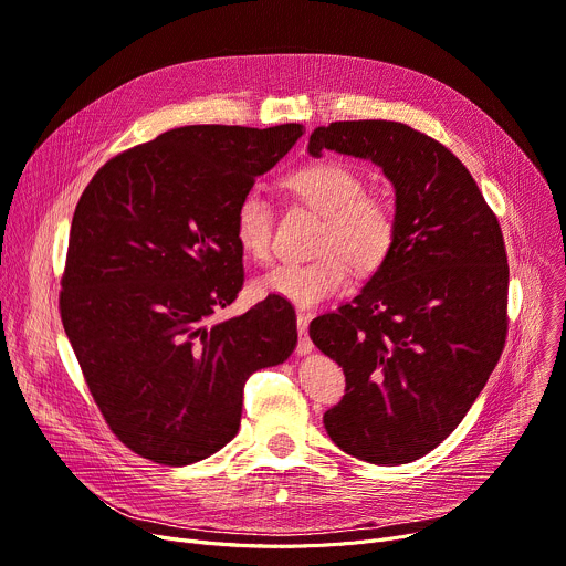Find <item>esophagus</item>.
Masks as SVG:
<instances>
[{
    "instance_id": "esophagus-1",
    "label": "esophagus",
    "mask_w": 566,
    "mask_h": 566,
    "mask_svg": "<svg viewBox=\"0 0 566 566\" xmlns=\"http://www.w3.org/2000/svg\"><path fill=\"white\" fill-rule=\"evenodd\" d=\"M307 325H310V316H307V314H298V335H301L298 353H301V355L312 353V342H310V337H307Z\"/></svg>"
}]
</instances>
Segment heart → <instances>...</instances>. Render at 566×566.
Returning a JSON list of instances; mask_svg holds the SVG:
<instances>
[{"mask_svg": "<svg viewBox=\"0 0 566 566\" xmlns=\"http://www.w3.org/2000/svg\"><path fill=\"white\" fill-rule=\"evenodd\" d=\"M284 186L325 216L316 241L321 256L277 263L254 282L259 293L312 310L348 289L350 263L360 273H376L390 259L399 235L397 213L390 201L365 195L367 181L358 169L337 160L312 163L291 171ZM273 201L259 188L245 190L233 211L238 245L250 259L268 261L273 254Z\"/></svg>", "mask_w": 566, "mask_h": 566, "instance_id": "b5f03b06", "label": "heart"}]
</instances>
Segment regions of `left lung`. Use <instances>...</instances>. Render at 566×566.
Listing matches in <instances>:
<instances>
[{
  "instance_id": "8db88e82",
  "label": "left lung",
  "mask_w": 566,
  "mask_h": 566,
  "mask_svg": "<svg viewBox=\"0 0 566 566\" xmlns=\"http://www.w3.org/2000/svg\"><path fill=\"white\" fill-rule=\"evenodd\" d=\"M325 148L371 160L390 178L399 235L360 295L310 325L346 376V395L323 424L355 459L410 463L461 424L502 355V231L465 165L420 130L335 122L310 137L312 156Z\"/></svg>"
}]
</instances>
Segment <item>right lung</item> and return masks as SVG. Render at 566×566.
I'll return each mask as SVG.
<instances>
[{
  "mask_svg": "<svg viewBox=\"0 0 566 566\" xmlns=\"http://www.w3.org/2000/svg\"><path fill=\"white\" fill-rule=\"evenodd\" d=\"M303 133L174 128L107 160L75 206L59 312L107 427L148 461L190 465L222 450L245 380L298 342L280 295L208 318L243 289L238 199Z\"/></svg>",
  "mask_w": 566,
  "mask_h": 566,
  "instance_id": "obj_1",
  "label": "right lung"
}]
</instances>
